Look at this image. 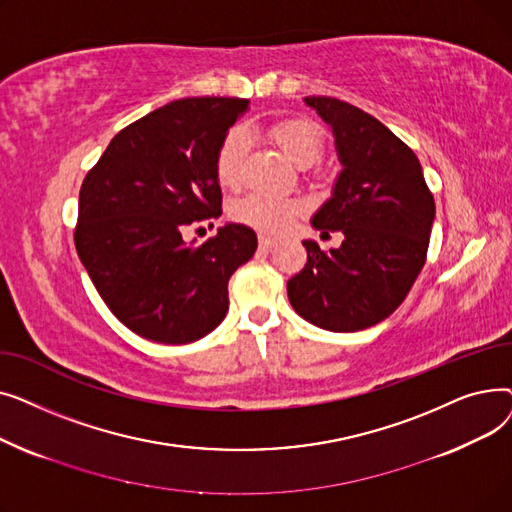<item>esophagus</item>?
<instances>
[{
    "label": "esophagus",
    "instance_id": "obj_1",
    "mask_svg": "<svg viewBox=\"0 0 512 512\" xmlns=\"http://www.w3.org/2000/svg\"><path fill=\"white\" fill-rule=\"evenodd\" d=\"M276 245H278L276 238L265 236V234L259 236V247H261V249H272V247H276Z\"/></svg>",
    "mask_w": 512,
    "mask_h": 512
}]
</instances>
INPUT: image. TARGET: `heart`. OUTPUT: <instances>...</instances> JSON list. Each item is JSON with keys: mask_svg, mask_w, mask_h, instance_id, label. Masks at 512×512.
Listing matches in <instances>:
<instances>
[{"mask_svg": "<svg viewBox=\"0 0 512 512\" xmlns=\"http://www.w3.org/2000/svg\"><path fill=\"white\" fill-rule=\"evenodd\" d=\"M270 137L284 151V155L294 164L307 168L319 159L324 151V134L305 118H286L270 126ZM249 153V139L242 128H232L226 132L218 151H215V178L224 188H236L242 178ZM305 201L292 197H272L253 193L240 199L234 205V218L242 224L253 226L255 230L280 234L290 228L297 215L305 211Z\"/></svg>", "mask_w": 512, "mask_h": 512, "instance_id": "1", "label": "heart"}]
</instances>
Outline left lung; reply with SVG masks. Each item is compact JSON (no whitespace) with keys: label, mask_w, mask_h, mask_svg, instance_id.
I'll list each match as a JSON object with an SVG mask.
<instances>
[{"label":"left lung","mask_w":512,"mask_h":512,"mask_svg":"<svg viewBox=\"0 0 512 512\" xmlns=\"http://www.w3.org/2000/svg\"><path fill=\"white\" fill-rule=\"evenodd\" d=\"M305 103L330 124L342 164L311 224L344 240L330 251L303 240L307 263L288 280V299L321 330L357 332L407 299L427 257L436 203L417 155L380 120L334 97Z\"/></svg>","instance_id":"left-lung-1"}]
</instances>
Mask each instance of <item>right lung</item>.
<instances>
[{"label": "right lung", "instance_id": "1", "mask_svg": "<svg viewBox=\"0 0 512 512\" xmlns=\"http://www.w3.org/2000/svg\"><path fill=\"white\" fill-rule=\"evenodd\" d=\"M249 99L186 97L122 128L80 186L76 253L122 324L186 344L228 313V280L257 236L226 224L203 245L182 232L222 213L215 151Z\"/></svg>", "mask_w": 512, "mask_h": 512}]
</instances>
